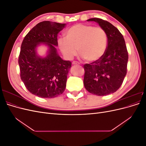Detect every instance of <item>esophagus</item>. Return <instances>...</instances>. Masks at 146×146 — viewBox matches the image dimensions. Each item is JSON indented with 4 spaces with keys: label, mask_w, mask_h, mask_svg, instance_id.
Listing matches in <instances>:
<instances>
[{
    "label": "esophagus",
    "mask_w": 146,
    "mask_h": 146,
    "mask_svg": "<svg viewBox=\"0 0 146 146\" xmlns=\"http://www.w3.org/2000/svg\"><path fill=\"white\" fill-rule=\"evenodd\" d=\"M72 64L73 65H78V64H80V63H79L78 62H77V61H73Z\"/></svg>",
    "instance_id": "34e87169"
}]
</instances>
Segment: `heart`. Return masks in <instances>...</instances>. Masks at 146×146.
Here are the masks:
<instances>
[{
	"instance_id": "heart-1",
	"label": "heart",
	"mask_w": 146,
	"mask_h": 146,
	"mask_svg": "<svg viewBox=\"0 0 146 146\" xmlns=\"http://www.w3.org/2000/svg\"><path fill=\"white\" fill-rule=\"evenodd\" d=\"M65 36L58 39V46L68 60H72L78 50L83 58L89 62H94L100 60L107 50V35L100 27L77 24L66 31Z\"/></svg>"
}]
</instances>
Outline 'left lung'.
I'll use <instances>...</instances> for the list:
<instances>
[{
	"mask_svg": "<svg viewBox=\"0 0 146 146\" xmlns=\"http://www.w3.org/2000/svg\"><path fill=\"white\" fill-rule=\"evenodd\" d=\"M87 21L96 22L105 30L108 45L100 60L83 66L84 86L94 95L112 94L121 87L127 74L129 55L125 40L119 30L109 22L100 18H91Z\"/></svg>",
	"mask_w": 146,
	"mask_h": 146,
	"instance_id": "obj_1",
	"label": "left lung"
}]
</instances>
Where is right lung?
I'll return each mask as SVG.
<instances>
[{
  "label": "right lung",
  "instance_id": "obj_1",
  "mask_svg": "<svg viewBox=\"0 0 146 146\" xmlns=\"http://www.w3.org/2000/svg\"><path fill=\"white\" fill-rule=\"evenodd\" d=\"M66 26L51 21L38 23L27 34L22 42L19 56L21 78L32 94L41 98H54L63 93L70 61L63 60L57 53L58 33ZM40 43L47 45L46 57L36 53Z\"/></svg>",
  "mask_w": 146,
  "mask_h": 146
}]
</instances>
